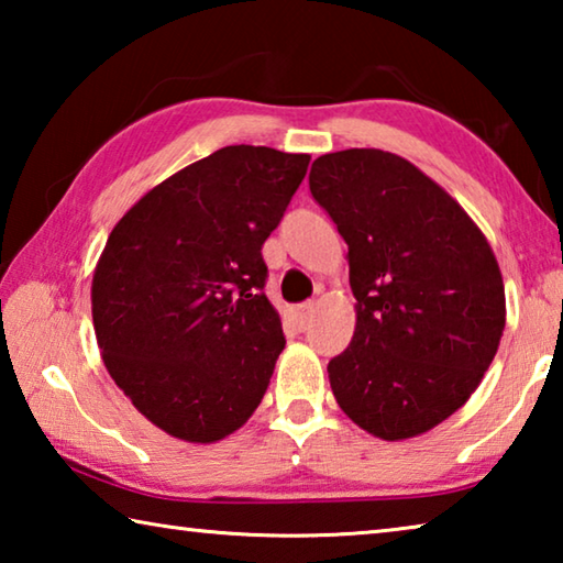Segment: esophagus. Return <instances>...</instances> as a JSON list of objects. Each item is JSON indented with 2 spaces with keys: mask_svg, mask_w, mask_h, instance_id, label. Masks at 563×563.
I'll return each instance as SVG.
<instances>
[{
  "mask_svg": "<svg viewBox=\"0 0 563 563\" xmlns=\"http://www.w3.org/2000/svg\"><path fill=\"white\" fill-rule=\"evenodd\" d=\"M312 316H316V302H302L292 310V320H295V325H298V330H308L312 322Z\"/></svg>",
  "mask_w": 563,
  "mask_h": 563,
  "instance_id": "34e87169",
  "label": "esophagus"
}]
</instances>
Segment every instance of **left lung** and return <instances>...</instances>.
Returning <instances> with one entry per match:
<instances>
[{"label":"left lung","instance_id":"obj_1","mask_svg":"<svg viewBox=\"0 0 563 563\" xmlns=\"http://www.w3.org/2000/svg\"><path fill=\"white\" fill-rule=\"evenodd\" d=\"M310 194L347 243L355 335L332 357V395L385 442L419 437L479 387L507 322L487 235L407 158L347 148L316 158Z\"/></svg>","mask_w":563,"mask_h":563}]
</instances>
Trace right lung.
<instances>
[{
  "mask_svg": "<svg viewBox=\"0 0 563 563\" xmlns=\"http://www.w3.org/2000/svg\"><path fill=\"white\" fill-rule=\"evenodd\" d=\"M308 154L225 146L161 180L113 225L91 280L113 383L158 430L213 444L251 419L285 347L261 247Z\"/></svg>",
  "mask_w": 563,
  "mask_h": 563,
  "instance_id": "obj_1",
  "label": "right lung"
}]
</instances>
